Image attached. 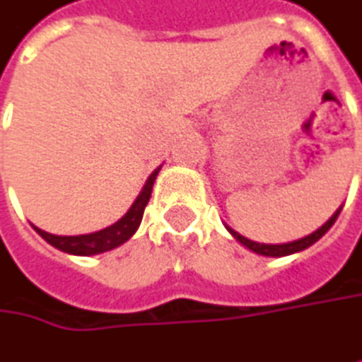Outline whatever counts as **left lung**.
<instances>
[{"label":"left lung","mask_w":362,"mask_h":362,"mask_svg":"<svg viewBox=\"0 0 362 362\" xmlns=\"http://www.w3.org/2000/svg\"><path fill=\"white\" fill-rule=\"evenodd\" d=\"M340 211H342V207L336 211V214L332 215L319 230H315L313 234H309V236H305V238H298V240H294V243H284V245H263V243H255V240H248V238H245L243 234H238V232H234L232 228H228V232L243 245V247L250 248L252 252H257V255H263V257H286V255H294V252H300V250H305V248H309L311 245H315L332 226H334V221L338 219V215H340Z\"/></svg>","instance_id":"1"}]
</instances>
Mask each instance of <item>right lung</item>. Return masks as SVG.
Listing matches in <instances>:
<instances>
[{
	"label": "right lung",
	"instance_id": "1",
	"mask_svg": "<svg viewBox=\"0 0 362 362\" xmlns=\"http://www.w3.org/2000/svg\"><path fill=\"white\" fill-rule=\"evenodd\" d=\"M161 168H157L148 180L145 182L141 194L136 197V201L132 203V207L126 211L124 217H119L115 223L99 230V232H93V234H81V236H55L49 234L41 228H35L37 234L41 238H45L51 247H55L57 250H64L68 255H81V257H88V255H99V252H107L112 248H117L119 245H124L126 240L132 238V234L139 230L141 226V219L145 214V207H147L148 199H151V190H153V184L155 178L159 174Z\"/></svg>",
	"mask_w": 362,
	"mask_h": 362
}]
</instances>
